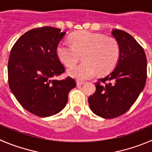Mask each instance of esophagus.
<instances>
[{"instance_id": "1", "label": "esophagus", "mask_w": 152, "mask_h": 152, "mask_svg": "<svg viewBox=\"0 0 152 152\" xmlns=\"http://www.w3.org/2000/svg\"><path fill=\"white\" fill-rule=\"evenodd\" d=\"M84 82L80 81V80H77V86H82L83 84H84Z\"/></svg>"}]
</instances>
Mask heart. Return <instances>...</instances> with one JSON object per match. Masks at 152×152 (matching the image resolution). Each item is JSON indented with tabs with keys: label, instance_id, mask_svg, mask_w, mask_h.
I'll return each mask as SVG.
<instances>
[{
	"label": "heart",
	"instance_id": "obj_1",
	"mask_svg": "<svg viewBox=\"0 0 152 152\" xmlns=\"http://www.w3.org/2000/svg\"><path fill=\"white\" fill-rule=\"evenodd\" d=\"M72 44L66 40L60 42L56 48L59 60L67 67L73 66L83 53L84 62L71 67L68 74L79 80L94 77L98 72L104 74L112 70L120 55L118 42L112 37L89 31L75 33L71 37Z\"/></svg>",
	"mask_w": 152,
	"mask_h": 152
}]
</instances>
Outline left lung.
I'll list each match as a JSON object with an SVG mask.
<instances>
[{
  "label": "left lung",
  "mask_w": 152,
  "mask_h": 152,
  "mask_svg": "<svg viewBox=\"0 0 152 152\" xmlns=\"http://www.w3.org/2000/svg\"><path fill=\"white\" fill-rule=\"evenodd\" d=\"M112 35L120 48L115 67L95 83V92L89 97V107L104 118L126 113L145 86L147 60L143 48L127 32L113 29Z\"/></svg>",
  "instance_id": "obj_1"
}]
</instances>
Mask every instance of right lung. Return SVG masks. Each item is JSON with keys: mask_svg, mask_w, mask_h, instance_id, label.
<instances>
[{"mask_svg": "<svg viewBox=\"0 0 152 152\" xmlns=\"http://www.w3.org/2000/svg\"><path fill=\"white\" fill-rule=\"evenodd\" d=\"M66 33L51 27L32 29L16 41L8 62L9 86L20 104L31 113L48 117L60 113L68 95L76 86L68 77H54L65 72L56 53Z\"/></svg>", "mask_w": 152, "mask_h": 152, "instance_id": "add662e5", "label": "right lung"}]
</instances>
